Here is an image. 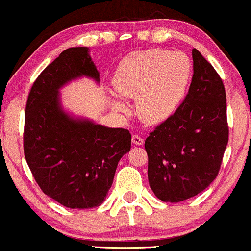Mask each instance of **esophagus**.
I'll use <instances>...</instances> for the list:
<instances>
[{
  "instance_id": "1",
  "label": "esophagus",
  "mask_w": 251,
  "mask_h": 251,
  "mask_svg": "<svg viewBox=\"0 0 251 251\" xmlns=\"http://www.w3.org/2000/svg\"><path fill=\"white\" fill-rule=\"evenodd\" d=\"M132 143L135 144V145H143L144 144V138L140 137L138 134L132 135Z\"/></svg>"
}]
</instances>
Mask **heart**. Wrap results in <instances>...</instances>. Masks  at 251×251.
<instances>
[{"label":"heart","instance_id":"1","mask_svg":"<svg viewBox=\"0 0 251 251\" xmlns=\"http://www.w3.org/2000/svg\"><path fill=\"white\" fill-rule=\"evenodd\" d=\"M191 74L189 57L180 51L148 50L123 60L113 77V87L123 98L134 99L137 114L146 124H160L176 113L185 96ZM116 111L126 112L113 100Z\"/></svg>","mask_w":251,"mask_h":251}]
</instances>
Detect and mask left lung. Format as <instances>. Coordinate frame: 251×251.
<instances>
[{
  "instance_id": "obj_1",
  "label": "left lung",
  "mask_w": 251,
  "mask_h": 251,
  "mask_svg": "<svg viewBox=\"0 0 251 251\" xmlns=\"http://www.w3.org/2000/svg\"><path fill=\"white\" fill-rule=\"evenodd\" d=\"M192 60L194 75L185 99L145 140L150 188L170 203L208 188L220 172L229 140L223 81L195 48Z\"/></svg>"
}]
</instances>
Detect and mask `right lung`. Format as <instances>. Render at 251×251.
<instances>
[{"label": "right lung", "mask_w": 251, "mask_h": 251, "mask_svg": "<svg viewBox=\"0 0 251 251\" xmlns=\"http://www.w3.org/2000/svg\"><path fill=\"white\" fill-rule=\"evenodd\" d=\"M99 72L87 47L63 50L34 81L25 105L24 150L43 194L70 209L101 205L120 158L131 150V133L74 119L60 105L59 88Z\"/></svg>", "instance_id": "add662e5"}]
</instances>
